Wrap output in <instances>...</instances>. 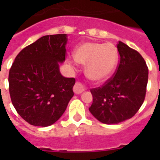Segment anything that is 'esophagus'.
Wrapping results in <instances>:
<instances>
[{"label":"esophagus","instance_id":"obj_1","mask_svg":"<svg viewBox=\"0 0 160 160\" xmlns=\"http://www.w3.org/2000/svg\"><path fill=\"white\" fill-rule=\"evenodd\" d=\"M85 90V87L84 86L82 85V83H81L80 82H77L74 85V87H73V92L75 93V94H81L82 93L83 91Z\"/></svg>","mask_w":160,"mask_h":160}]
</instances>
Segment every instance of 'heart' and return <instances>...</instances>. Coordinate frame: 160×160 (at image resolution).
Masks as SVG:
<instances>
[{
  "label": "heart",
  "mask_w": 160,
  "mask_h": 160,
  "mask_svg": "<svg viewBox=\"0 0 160 160\" xmlns=\"http://www.w3.org/2000/svg\"><path fill=\"white\" fill-rule=\"evenodd\" d=\"M74 58L87 65V74L94 81L108 78L116 67L118 53L114 44L87 42L79 45L74 51Z\"/></svg>",
  "instance_id": "heart-1"
}]
</instances>
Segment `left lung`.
<instances>
[{
    "instance_id": "left-lung-1",
    "label": "left lung",
    "mask_w": 160,
    "mask_h": 160,
    "mask_svg": "<svg viewBox=\"0 0 160 160\" xmlns=\"http://www.w3.org/2000/svg\"><path fill=\"white\" fill-rule=\"evenodd\" d=\"M120 56L114 74L101 87L90 89V113L102 123L117 124L132 118L145 99L148 68L138 51L122 42L117 45Z\"/></svg>"
}]
</instances>
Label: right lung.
Returning a JSON list of instances; mask_svg holds the SVG:
<instances>
[{
	"label": "right lung",
	"instance_id": "add662e5",
	"mask_svg": "<svg viewBox=\"0 0 160 160\" xmlns=\"http://www.w3.org/2000/svg\"><path fill=\"white\" fill-rule=\"evenodd\" d=\"M66 34L43 36L17 55L9 70L11 101L29 124L48 127L57 122L73 96V78L63 77L58 63L66 58Z\"/></svg>",
	"mask_w": 160,
	"mask_h": 160
}]
</instances>
